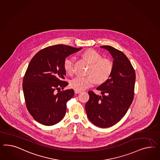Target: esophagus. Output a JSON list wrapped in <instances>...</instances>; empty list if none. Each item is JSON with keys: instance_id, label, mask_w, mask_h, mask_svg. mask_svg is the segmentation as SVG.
Masks as SVG:
<instances>
[{"instance_id": "obj_1", "label": "esophagus", "mask_w": 160, "mask_h": 160, "mask_svg": "<svg viewBox=\"0 0 160 160\" xmlns=\"http://www.w3.org/2000/svg\"><path fill=\"white\" fill-rule=\"evenodd\" d=\"M81 91H78V90H74V92H75V94H78V93H80Z\"/></svg>"}]
</instances>
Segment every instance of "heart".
<instances>
[{
	"label": "heart",
	"instance_id": "1",
	"mask_svg": "<svg viewBox=\"0 0 160 160\" xmlns=\"http://www.w3.org/2000/svg\"><path fill=\"white\" fill-rule=\"evenodd\" d=\"M82 57L90 66L87 71L88 75L78 76L70 81V86L78 91H82L92 86L95 81L98 84L106 82L110 78L113 71L112 62L108 59L102 58L98 52L89 49L83 52ZM74 58L69 57L65 59L63 68L69 74L74 73Z\"/></svg>",
	"mask_w": 160,
	"mask_h": 160
}]
</instances>
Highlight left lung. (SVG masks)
Instances as JSON below:
<instances>
[{"mask_svg": "<svg viewBox=\"0 0 160 160\" xmlns=\"http://www.w3.org/2000/svg\"><path fill=\"white\" fill-rule=\"evenodd\" d=\"M113 58V71L106 82L97 88L102 96L88 91L90 99L86 104L89 120L105 128L115 125L125 116L134 98L136 74L129 59L122 52L111 46H101Z\"/></svg>", "mask_w": 160, "mask_h": 160, "instance_id": "obj_1", "label": "left lung"}]
</instances>
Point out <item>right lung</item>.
I'll return each mask as SVG.
<instances>
[{
  "instance_id": "add662e5",
  "label": "right lung",
  "mask_w": 160,
  "mask_h": 160,
  "mask_svg": "<svg viewBox=\"0 0 160 160\" xmlns=\"http://www.w3.org/2000/svg\"><path fill=\"white\" fill-rule=\"evenodd\" d=\"M82 48L56 45L43 48L31 60L22 81L26 107L35 121L52 126L64 118L73 89L61 91L69 84L65 79V59ZM57 92H56V91Z\"/></svg>"
}]
</instances>
